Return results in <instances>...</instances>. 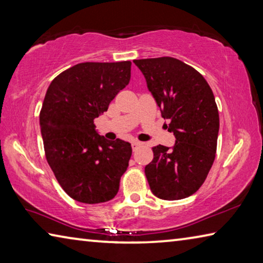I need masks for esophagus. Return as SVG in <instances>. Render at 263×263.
Here are the masks:
<instances>
[{"label":"esophagus","mask_w":263,"mask_h":263,"mask_svg":"<svg viewBox=\"0 0 263 263\" xmlns=\"http://www.w3.org/2000/svg\"><path fill=\"white\" fill-rule=\"evenodd\" d=\"M131 145H132V149L136 151L138 147H140V146L142 145V142L138 141V140H133V141L131 142Z\"/></svg>","instance_id":"obj_1"}]
</instances>
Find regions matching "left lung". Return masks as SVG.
Wrapping results in <instances>:
<instances>
[{
	"instance_id": "1",
	"label": "left lung",
	"mask_w": 263,
	"mask_h": 263,
	"mask_svg": "<svg viewBox=\"0 0 263 263\" xmlns=\"http://www.w3.org/2000/svg\"><path fill=\"white\" fill-rule=\"evenodd\" d=\"M133 62L176 139L173 147H153L154 158L145 167L149 188L166 201L189 197L201 188L215 161L219 131L215 96L197 70L175 58Z\"/></svg>"
}]
</instances>
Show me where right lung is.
<instances>
[{"label": "right lung", "instance_id": "obj_1", "mask_svg": "<svg viewBox=\"0 0 263 263\" xmlns=\"http://www.w3.org/2000/svg\"><path fill=\"white\" fill-rule=\"evenodd\" d=\"M131 78V61L82 62L58 75L39 115L44 149L61 188L86 204L108 202L118 193L131 144L106 140L94 119Z\"/></svg>", "mask_w": 263, "mask_h": 263}]
</instances>
